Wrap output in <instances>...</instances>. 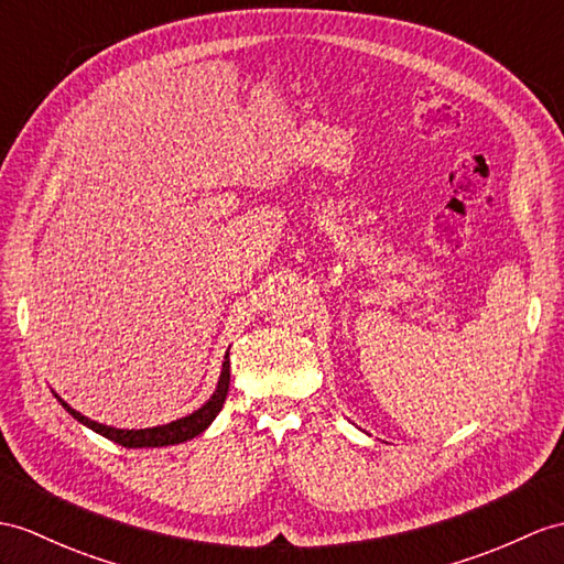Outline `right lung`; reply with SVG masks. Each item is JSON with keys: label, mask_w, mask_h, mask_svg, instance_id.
Returning a JSON list of instances; mask_svg holds the SVG:
<instances>
[{"label": "right lung", "mask_w": 564, "mask_h": 564, "mask_svg": "<svg viewBox=\"0 0 564 564\" xmlns=\"http://www.w3.org/2000/svg\"><path fill=\"white\" fill-rule=\"evenodd\" d=\"M227 390H229V351L225 354V361H223V373H219L217 380V388L213 392V397L208 402H205L200 409H196L194 414H188L184 419H176L172 423H164V425H155V429H141V431H127V429H112V425H105L98 421H90L88 416L80 414V411L68 406L59 394L57 402L72 414L78 423L88 425L90 431L105 435L107 441H112L121 447H164V445H178V443H186L191 437L200 435L208 425L215 421V416L219 414V409H223L225 400H227Z\"/></svg>", "instance_id": "right-lung-1"}]
</instances>
